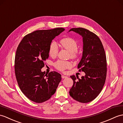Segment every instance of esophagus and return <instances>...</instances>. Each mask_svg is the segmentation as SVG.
Segmentation results:
<instances>
[{"instance_id":"esophagus-1","label":"esophagus","mask_w":123,"mask_h":123,"mask_svg":"<svg viewBox=\"0 0 123 123\" xmlns=\"http://www.w3.org/2000/svg\"><path fill=\"white\" fill-rule=\"evenodd\" d=\"M61 77H62V79H65V78H67V76H65V75H62Z\"/></svg>"}]
</instances>
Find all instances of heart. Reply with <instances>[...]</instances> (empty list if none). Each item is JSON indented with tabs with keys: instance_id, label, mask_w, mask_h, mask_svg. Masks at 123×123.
I'll return each mask as SVG.
<instances>
[{
	"instance_id": "obj_1",
	"label": "heart",
	"mask_w": 123,
	"mask_h": 123,
	"mask_svg": "<svg viewBox=\"0 0 123 123\" xmlns=\"http://www.w3.org/2000/svg\"><path fill=\"white\" fill-rule=\"evenodd\" d=\"M62 46L70 52L71 57L75 58L78 56V42L72 38H65L62 39L61 41ZM59 52V47L57 43L55 41H51L49 47V53L50 56L55 57L57 55ZM54 66L60 71H64L65 70L70 68L72 66L71 62L58 60L54 63Z\"/></svg>"
}]
</instances>
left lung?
I'll list each match as a JSON object with an SVG mask.
<instances>
[{
    "instance_id": "obj_1",
    "label": "left lung",
    "mask_w": 123,
    "mask_h": 123,
    "mask_svg": "<svg viewBox=\"0 0 123 123\" xmlns=\"http://www.w3.org/2000/svg\"><path fill=\"white\" fill-rule=\"evenodd\" d=\"M83 37V54L78 65L79 71L85 73L79 79L70 76L73 85L70 95L75 100L83 103L95 99L100 93L106 78L107 63L105 50L101 40L95 33L83 28H72Z\"/></svg>"
}]
</instances>
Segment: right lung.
Returning a JSON list of instances; mask_svg holds the SVG:
<instances>
[{"label":"right lung","mask_w":123,"mask_h":123,"mask_svg":"<svg viewBox=\"0 0 123 123\" xmlns=\"http://www.w3.org/2000/svg\"><path fill=\"white\" fill-rule=\"evenodd\" d=\"M64 28L33 31L25 36L17 49L15 60L16 80L22 92L34 102L48 100L55 93L61 75L53 71L45 74L41 68L49 58L51 41Z\"/></svg>","instance_id":"add662e5"}]
</instances>
